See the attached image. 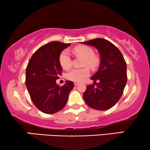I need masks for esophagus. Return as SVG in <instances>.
I'll use <instances>...</instances> for the list:
<instances>
[{"instance_id": "1", "label": "esophagus", "mask_w": 150, "mask_h": 150, "mask_svg": "<svg viewBox=\"0 0 150 150\" xmlns=\"http://www.w3.org/2000/svg\"><path fill=\"white\" fill-rule=\"evenodd\" d=\"M79 84V83H77V82H75V83H74V86H78Z\"/></svg>"}]
</instances>
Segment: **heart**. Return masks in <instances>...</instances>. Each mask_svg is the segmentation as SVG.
<instances>
[{
	"label": "heart",
	"mask_w": 150,
	"mask_h": 150,
	"mask_svg": "<svg viewBox=\"0 0 150 150\" xmlns=\"http://www.w3.org/2000/svg\"><path fill=\"white\" fill-rule=\"evenodd\" d=\"M74 53L77 56L84 59L83 65L95 68L99 64V59L94 53L93 49L88 46H78L74 49ZM59 62L62 69H69L71 66V58L68 50H63L59 57ZM90 69L88 67L82 69H72L67 74V79L74 82H81L89 76Z\"/></svg>",
	"instance_id": "b5f03b06"
}]
</instances>
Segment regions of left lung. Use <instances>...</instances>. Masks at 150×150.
I'll list each match as a JSON object with an SVG mask.
<instances>
[{
    "mask_svg": "<svg viewBox=\"0 0 150 150\" xmlns=\"http://www.w3.org/2000/svg\"><path fill=\"white\" fill-rule=\"evenodd\" d=\"M81 43L95 47L101 57L99 69L91 77L97 86L88 85L83 95V99L90 108L108 110L122 95L127 81V63L120 50L105 39L97 38ZM97 80L99 83H96Z\"/></svg>",
    "mask_w": 150,
    "mask_h": 150,
    "instance_id": "left-lung-1",
    "label": "left lung"
}]
</instances>
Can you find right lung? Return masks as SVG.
<instances>
[{
	"label": "right lung",
	"mask_w": 150,
	"mask_h": 150,
	"mask_svg": "<svg viewBox=\"0 0 150 150\" xmlns=\"http://www.w3.org/2000/svg\"><path fill=\"white\" fill-rule=\"evenodd\" d=\"M70 44L57 41L44 44L33 53L28 64L25 86L35 106L44 113L53 114L62 110L74 87L70 81L62 86L55 82L62 76L60 53Z\"/></svg>",
	"instance_id": "1"
}]
</instances>
